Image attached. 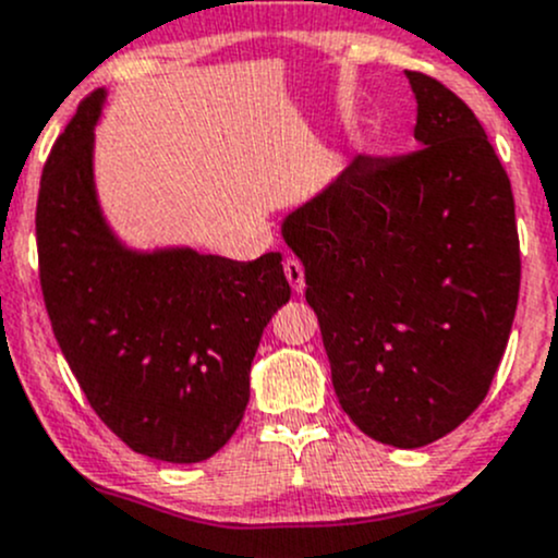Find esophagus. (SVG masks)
Listing matches in <instances>:
<instances>
[{"label":"esophagus","instance_id":"1","mask_svg":"<svg viewBox=\"0 0 558 558\" xmlns=\"http://www.w3.org/2000/svg\"><path fill=\"white\" fill-rule=\"evenodd\" d=\"M284 277L292 284V290L303 292L306 290V277H303V266L298 257H287L284 260Z\"/></svg>","mask_w":558,"mask_h":558}]
</instances>
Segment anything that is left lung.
<instances>
[{
    "label": "left lung",
    "mask_w": 558,
    "mask_h": 558,
    "mask_svg": "<svg viewBox=\"0 0 558 558\" xmlns=\"http://www.w3.org/2000/svg\"><path fill=\"white\" fill-rule=\"evenodd\" d=\"M422 147L360 155L284 220L306 268L338 403L378 444L418 449L484 403L515 317L508 171L453 90L408 72Z\"/></svg>",
    "instance_id": "obj_1"
}]
</instances>
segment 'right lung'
<instances>
[{
    "mask_svg": "<svg viewBox=\"0 0 558 558\" xmlns=\"http://www.w3.org/2000/svg\"><path fill=\"white\" fill-rule=\"evenodd\" d=\"M101 96L80 101L39 180L45 308L90 408L129 449L204 462L236 433L263 327L290 301V284L279 252L233 263L193 250H123L94 193Z\"/></svg>",
    "mask_w": 558,
    "mask_h": 558,
    "instance_id": "add662e5",
    "label": "right lung"
}]
</instances>
